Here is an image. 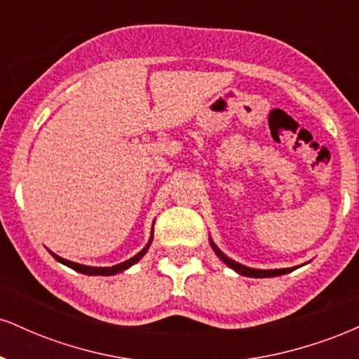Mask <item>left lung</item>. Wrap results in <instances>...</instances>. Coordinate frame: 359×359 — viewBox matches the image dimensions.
Instances as JSON below:
<instances>
[{
  "label": "left lung",
  "mask_w": 359,
  "mask_h": 359,
  "mask_svg": "<svg viewBox=\"0 0 359 359\" xmlns=\"http://www.w3.org/2000/svg\"><path fill=\"white\" fill-rule=\"evenodd\" d=\"M209 243H211L214 253L219 257V259L222 263H226V265L229 266V269L236 271V273L243 275V277H251V278H269V277H280V275H285V273H290V271H294L297 266H290V269H275V270H259V269H250V266H245L241 265V263L234 262L229 257H226L222 251L217 248L216 245H214L212 238H209Z\"/></svg>",
  "instance_id": "left-lung-1"
}]
</instances>
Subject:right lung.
<instances>
[{"label":"right lung","mask_w":359,"mask_h":359,"mask_svg":"<svg viewBox=\"0 0 359 359\" xmlns=\"http://www.w3.org/2000/svg\"><path fill=\"white\" fill-rule=\"evenodd\" d=\"M151 240H154V228H151V236L148 243L145 245V248L142 251H138L135 257H131L130 259H126V262H121L118 263V265H113V266H88V265H81V263H76V262H71V259H65V258H60L59 255H55L53 251H50V255L53 258L57 259V262H60L62 265L69 266V269L79 271V273H84V275H102V277H108V275H116V273H121V271H125L130 269V266H133L135 263L140 262L143 257H145V253L150 248L151 245Z\"/></svg>","instance_id":"obj_1"}]
</instances>
